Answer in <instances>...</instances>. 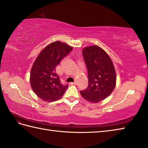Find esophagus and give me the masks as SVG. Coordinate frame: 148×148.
<instances>
[{
    "instance_id": "1",
    "label": "esophagus",
    "mask_w": 148,
    "mask_h": 148,
    "mask_svg": "<svg viewBox=\"0 0 148 148\" xmlns=\"http://www.w3.org/2000/svg\"><path fill=\"white\" fill-rule=\"evenodd\" d=\"M70 84H71V85H76V84H77V81H75L74 82H71Z\"/></svg>"
}]
</instances>
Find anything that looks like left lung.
I'll return each instance as SVG.
<instances>
[{"mask_svg":"<svg viewBox=\"0 0 148 148\" xmlns=\"http://www.w3.org/2000/svg\"><path fill=\"white\" fill-rule=\"evenodd\" d=\"M82 54L88 71L89 85L80 92L86 100L98 103L107 98L115 88V68L108 53L98 45L84 47Z\"/></svg>","mask_w":148,"mask_h":148,"instance_id":"obj_1","label":"left lung"}]
</instances>
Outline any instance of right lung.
Returning a JSON list of instances; mask_svg holds the SVG:
<instances>
[{"label": "right lung", "mask_w": 148, "mask_h": 148, "mask_svg": "<svg viewBox=\"0 0 148 148\" xmlns=\"http://www.w3.org/2000/svg\"><path fill=\"white\" fill-rule=\"evenodd\" d=\"M73 50L72 47L60 41L52 42L41 51L33 63L30 73L31 88L45 101L61 98L68 87L62 85L56 73V66Z\"/></svg>", "instance_id": "right-lung-1"}]
</instances>
